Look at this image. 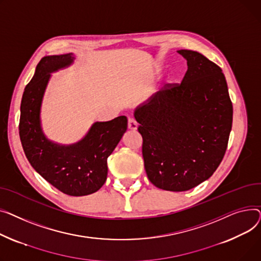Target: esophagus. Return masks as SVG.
<instances>
[{
	"mask_svg": "<svg viewBox=\"0 0 261 261\" xmlns=\"http://www.w3.org/2000/svg\"><path fill=\"white\" fill-rule=\"evenodd\" d=\"M127 126L129 129L132 130H136L138 128V123L134 120V119H128V123H127Z\"/></svg>",
	"mask_w": 261,
	"mask_h": 261,
	"instance_id": "obj_1",
	"label": "esophagus"
}]
</instances>
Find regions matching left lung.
I'll return each instance as SVG.
<instances>
[{
	"label": "left lung",
	"mask_w": 261,
	"mask_h": 261,
	"mask_svg": "<svg viewBox=\"0 0 261 261\" xmlns=\"http://www.w3.org/2000/svg\"><path fill=\"white\" fill-rule=\"evenodd\" d=\"M178 54L188 61L181 84H166L134 116L149 181L164 191L185 192L207 180L222 161L233 105L218 65L197 51Z\"/></svg>",
	"instance_id": "left-lung-1"
}]
</instances>
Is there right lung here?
I'll list each match as a JSON object with an SVG mask.
<instances>
[{"label":"right lung","instance_id":"1","mask_svg":"<svg viewBox=\"0 0 261 261\" xmlns=\"http://www.w3.org/2000/svg\"><path fill=\"white\" fill-rule=\"evenodd\" d=\"M73 54L46 56L26 85L21 102L20 139L26 158L51 186L69 196H86L101 189L107 177V158L127 129V118L95 122L78 142L50 141L41 125V106L53 72L73 63Z\"/></svg>","mask_w":261,"mask_h":261}]
</instances>
